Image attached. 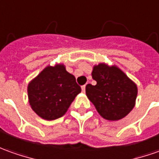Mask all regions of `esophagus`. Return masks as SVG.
<instances>
[{"label":"esophagus","mask_w":159,"mask_h":159,"mask_svg":"<svg viewBox=\"0 0 159 159\" xmlns=\"http://www.w3.org/2000/svg\"><path fill=\"white\" fill-rule=\"evenodd\" d=\"M81 90L83 93H85V91H86V85H84V86H81Z\"/></svg>","instance_id":"34e87169"}]
</instances>
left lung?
<instances>
[{
    "mask_svg": "<svg viewBox=\"0 0 159 159\" xmlns=\"http://www.w3.org/2000/svg\"><path fill=\"white\" fill-rule=\"evenodd\" d=\"M92 76L97 84L86 86V96L104 119L119 120L135 106L138 88L119 67L104 63L94 66Z\"/></svg>",
    "mask_w": 159,
    "mask_h": 159,
    "instance_id": "8db88e82",
    "label": "left lung"
}]
</instances>
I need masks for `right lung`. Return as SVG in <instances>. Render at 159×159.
Wrapping results in <instances>:
<instances>
[{"mask_svg":"<svg viewBox=\"0 0 159 159\" xmlns=\"http://www.w3.org/2000/svg\"><path fill=\"white\" fill-rule=\"evenodd\" d=\"M80 92L75 77L61 64L47 66L27 86L32 109L47 120L62 117Z\"/></svg>","mask_w":159,"mask_h":159,"instance_id":"obj_1","label":"right lung"}]
</instances>
